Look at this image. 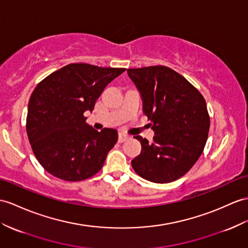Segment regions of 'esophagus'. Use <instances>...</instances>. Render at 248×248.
Wrapping results in <instances>:
<instances>
[{"label":"esophagus","instance_id":"34e87169","mask_svg":"<svg viewBox=\"0 0 248 248\" xmlns=\"http://www.w3.org/2000/svg\"><path fill=\"white\" fill-rule=\"evenodd\" d=\"M128 138L129 137L127 135H125V134H123V132H121V134H119L118 141H119V143H123V142H125L126 140H127Z\"/></svg>","mask_w":248,"mask_h":248}]
</instances>
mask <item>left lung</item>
Returning a JSON list of instances; mask_svg holds the SVG:
<instances>
[{
    "label": "left lung",
    "mask_w": 248,
    "mask_h": 248,
    "mask_svg": "<svg viewBox=\"0 0 248 248\" xmlns=\"http://www.w3.org/2000/svg\"><path fill=\"white\" fill-rule=\"evenodd\" d=\"M140 90L143 111L153 123L154 142L134 137L142 145L131 161L134 170L154 183L183 177L200 158L210 125L206 102L184 77L166 66L127 69Z\"/></svg>",
    "instance_id": "left-lung-1"
}]
</instances>
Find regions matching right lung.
Listing matches in <instances>:
<instances>
[{
	"label": "right lung",
	"mask_w": 248,
	"mask_h": 248,
	"mask_svg": "<svg viewBox=\"0 0 248 248\" xmlns=\"http://www.w3.org/2000/svg\"><path fill=\"white\" fill-rule=\"evenodd\" d=\"M125 68L72 63L42 80L30 95L26 131L32 152L46 171L68 182L92 178L118 141L116 129L98 131L84 112Z\"/></svg>",
	"instance_id": "obj_1"
}]
</instances>
